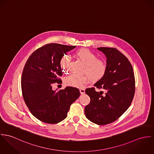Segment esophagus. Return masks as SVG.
Instances as JSON below:
<instances>
[{"mask_svg":"<svg viewBox=\"0 0 154 154\" xmlns=\"http://www.w3.org/2000/svg\"><path fill=\"white\" fill-rule=\"evenodd\" d=\"M80 92L82 94H83L85 93V90L84 88H80Z\"/></svg>","mask_w":154,"mask_h":154,"instance_id":"obj_1","label":"esophagus"}]
</instances>
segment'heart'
<instances>
[{
    "mask_svg": "<svg viewBox=\"0 0 154 154\" xmlns=\"http://www.w3.org/2000/svg\"><path fill=\"white\" fill-rule=\"evenodd\" d=\"M74 54L85 65L83 73L86 75L82 76L74 74L69 75L64 79V83L66 85L83 87L85 84L90 81L96 83L104 76L107 71V63L104 60L97 58L96 54L87 48L78 50ZM69 63V57H63L60 61V66L63 70L67 71Z\"/></svg>",
    "mask_w": 154,
    "mask_h": 154,
    "instance_id": "obj_1",
    "label": "heart"
}]
</instances>
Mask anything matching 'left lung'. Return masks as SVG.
Wrapping results in <instances>:
<instances>
[{
  "label": "left lung",
  "instance_id": "obj_1",
  "mask_svg": "<svg viewBox=\"0 0 154 154\" xmlns=\"http://www.w3.org/2000/svg\"><path fill=\"white\" fill-rule=\"evenodd\" d=\"M107 60V71L94 87L85 89L90 102L85 109L86 118L99 125L112 123L130 106L135 94V77L128 59L116 48L100 47Z\"/></svg>",
  "mask_w": 154,
  "mask_h": 154
}]
</instances>
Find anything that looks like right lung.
Here are the masks:
<instances>
[{
    "label": "right lung",
    "instance_id": "obj_1",
    "mask_svg": "<svg viewBox=\"0 0 154 154\" xmlns=\"http://www.w3.org/2000/svg\"><path fill=\"white\" fill-rule=\"evenodd\" d=\"M76 46L48 44L34 52L22 72L21 88L24 101L31 113L47 123L61 122L67 116L71 104L80 96L78 88L66 87L53 90L52 84L62 81L60 61Z\"/></svg>",
    "mask_w": 154,
    "mask_h": 154
}]
</instances>
